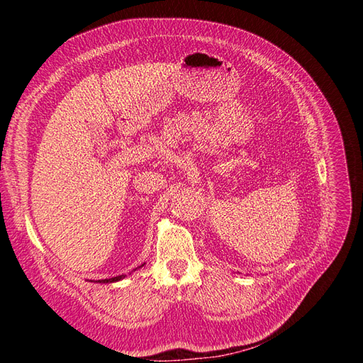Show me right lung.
I'll use <instances>...</instances> for the list:
<instances>
[{
  "label": "right lung",
  "instance_id": "right-lung-1",
  "mask_svg": "<svg viewBox=\"0 0 363 363\" xmlns=\"http://www.w3.org/2000/svg\"><path fill=\"white\" fill-rule=\"evenodd\" d=\"M125 276H118V277H112V279H104V280H98L100 283H112V281H118L121 279H124Z\"/></svg>",
  "mask_w": 363,
  "mask_h": 363
}]
</instances>
